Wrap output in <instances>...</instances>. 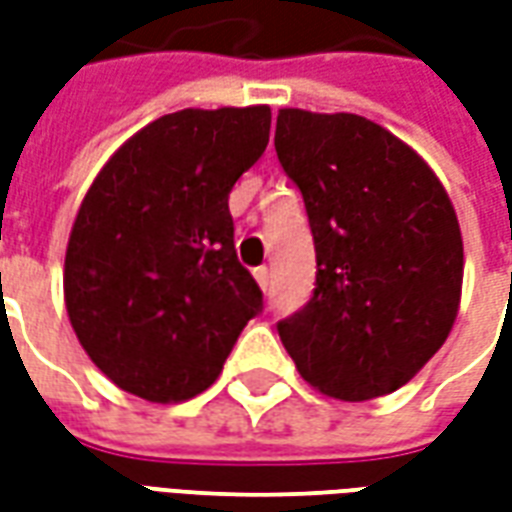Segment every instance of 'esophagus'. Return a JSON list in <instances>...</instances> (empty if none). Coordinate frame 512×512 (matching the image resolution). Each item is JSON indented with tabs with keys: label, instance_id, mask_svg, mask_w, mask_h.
Here are the masks:
<instances>
[{
	"label": "esophagus",
	"instance_id": "1",
	"mask_svg": "<svg viewBox=\"0 0 512 512\" xmlns=\"http://www.w3.org/2000/svg\"><path fill=\"white\" fill-rule=\"evenodd\" d=\"M255 279H257V285H260V290H263V293H268V279H271V274H268L266 266L255 268Z\"/></svg>",
	"mask_w": 512,
	"mask_h": 512
}]
</instances>
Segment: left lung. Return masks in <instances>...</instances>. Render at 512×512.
Listing matches in <instances>:
<instances>
[{
  "label": "left lung",
  "mask_w": 512,
  "mask_h": 512,
  "mask_svg": "<svg viewBox=\"0 0 512 512\" xmlns=\"http://www.w3.org/2000/svg\"><path fill=\"white\" fill-rule=\"evenodd\" d=\"M274 147L318 260L312 299L277 323L282 345L323 395H389L428 365L458 315L463 241L450 197L367 117L279 109Z\"/></svg>",
  "instance_id": "obj_1"
}]
</instances>
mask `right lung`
Returning a JSON list of instances; mask_svg holds the SVG:
<instances>
[{"label": "right lung", "mask_w": 512, "mask_h": 512, "mask_svg": "<svg viewBox=\"0 0 512 512\" xmlns=\"http://www.w3.org/2000/svg\"><path fill=\"white\" fill-rule=\"evenodd\" d=\"M268 106L183 109L136 131L84 194L65 307L112 384L180 403L219 378L263 290L238 263L235 180L263 156Z\"/></svg>", "instance_id": "1"}]
</instances>
